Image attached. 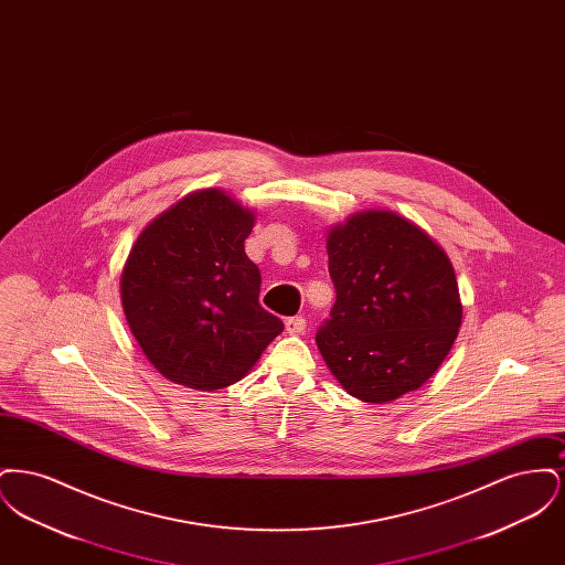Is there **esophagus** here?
I'll return each mask as SVG.
<instances>
[{"label":"esophagus","instance_id":"1","mask_svg":"<svg viewBox=\"0 0 565 565\" xmlns=\"http://www.w3.org/2000/svg\"><path fill=\"white\" fill-rule=\"evenodd\" d=\"M305 328H307V322H305V318H300V316L286 320V330H288L290 334H302Z\"/></svg>","mask_w":565,"mask_h":565}]
</instances>
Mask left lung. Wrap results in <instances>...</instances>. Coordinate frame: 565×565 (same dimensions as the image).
<instances>
[{
	"instance_id": "left-lung-1",
	"label": "left lung",
	"mask_w": 565,
	"mask_h": 565,
	"mask_svg": "<svg viewBox=\"0 0 565 565\" xmlns=\"http://www.w3.org/2000/svg\"><path fill=\"white\" fill-rule=\"evenodd\" d=\"M337 300L316 343L343 390L385 404L419 390L461 326L456 270L426 231L396 212L364 210L326 237Z\"/></svg>"
}]
</instances>
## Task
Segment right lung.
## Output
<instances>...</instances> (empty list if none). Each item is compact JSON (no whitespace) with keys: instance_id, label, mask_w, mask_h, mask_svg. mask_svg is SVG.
Here are the masks:
<instances>
[{"instance_id":"add662e5","label":"right lung","mask_w":565,"mask_h":565,"mask_svg":"<svg viewBox=\"0 0 565 565\" xmlns=\"http://www.w3.org/2000/svg\"><path fill=\"white\" fill-rule=\"evenodd\" d=\"M256 214L224 190L190 192L135 239L120 300L135 341L164 379L199 392L247 375L284 323L258 302L245 254Z\"/></svg>"}]
</instances>
